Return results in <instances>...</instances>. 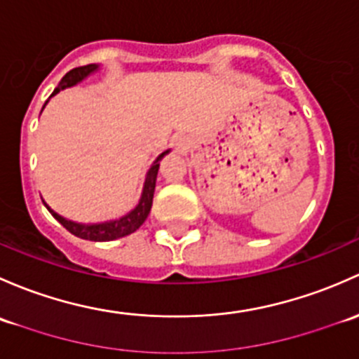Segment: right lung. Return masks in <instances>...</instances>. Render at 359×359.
<instances>
[{"mask_svg":"<svg viewBox=\"0 0 359 359\" xmlns=\"http://www.w3.org/2000/svg\"><path fill=\"white\" fill-rule=\"evenodd\" d=\"M93 70H97V65L95 64L83 65V67H76V69L69 70V72L62 77L58 88H55V91L51 93V97H53V95H57L60 90H64V88L74 86L76 83L83 81L84 77H86L90 72H93ZM44 105H46V103H44ZM165 154L168 152L158 155L157 161H155L152 168H150L149 175H147L145 188H143L142 201H140V204L136 205L131 212L126 214L124 217H121V219L110 221V223H102V224H79V223H72V221L64 219V217L58 216L57 212H53V210L46 205L48 210H50L51 216H53L55 219H57L58 223L65 228V230L70 231L72 235L79 236V238H84V240H93V242H109V240H116V238H121V236L133 233V231H136L143 223H145L147 216H149L150 209H152L155 181H157V172H158V162H161V158L164 157Z\"/></svg>","mask_w":359,"mask_h":359,"instance_id":"obj_1","label":"right lung"}]
</instances>
